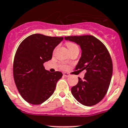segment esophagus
I'll return each instance as SVG.
<instances>
[{"label":"esophagus","mask_w":128,"mask_h":128,"mask_svg":"<svg viewBox=\"0 0 128 128\" xmlns=\"http://www.w3.org/2000/svg\"><path fill=\"white\" fill-rule=\"evenodd\" d=\"M64 75L66 77H68V76H70V75L69 73H64Z\"/></svg>","instance_id":"34e87169"}]
</instances>
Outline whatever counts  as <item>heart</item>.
<instances>
[{
  "label": "heart",
  "mask_w": 128,
  "mask_h": 128,
  "mask_svg": "<svg viewBox=\"0 0 128 128\" xmlns=\"http://www.w3.org/2000/svg\"><path fill=\"white\" fill-rule=\"evenodd\" d=\"M67 46H68V49H69V50H71V49H72V48H75V47H78L76 45H75V44H73V43H71V42L68 43V44H67ZM64 67H65V66H64Z\"/></svg>",
  "instance_id": "1"
}]
</instances>
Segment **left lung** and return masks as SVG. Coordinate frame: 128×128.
I'll list each match as a JSON object with an SVG mask.
<instances>
[{"mask_svg": "<svg viewBox=\"0 0 128 128\" xmlns=\"http://www.w3.org/2000/svg\"><path fill=\"white\" fill-rule=\"evenodd\" d=\"M76 43L82 50L76 70H85L83 80L71 89L74 98L81 104L91 106L103 100L109 88L112 73L111 58L104 44L92 35L64 36Z\"/></svg>", "mask_w": 128, "mask_h": 128, "instance_id": "1", "label": "left lung"}]
</instances>
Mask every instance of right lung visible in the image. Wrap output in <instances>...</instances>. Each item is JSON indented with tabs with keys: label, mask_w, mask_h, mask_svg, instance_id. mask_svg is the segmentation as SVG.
<instances>
[{
	"label": "right lung",
	"mask_w": 128,
	"mask_h": 128,
	"mask_svg": "<svg viewBox=\"0 0 128 128\" xmlns=\"http://www.w3.org/2000/svg\"><path fill=\"white\" fill-rule=\"evenodd\" d=\"M63 39L33 34L18 46L14 60V78L18 92L28 103L42 104L54 93L63 74L46 70L44 64L51 60L54 50Z\"/></svg>",
	"instance_id": "obj_1"
}]
</instances>
